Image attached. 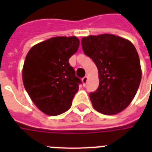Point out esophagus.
<instances>
[{
  "label": "esophagus",
  "mask_w": 152,
  "mask_h": 152,
  "mask_svg": "<svg viewBox=\"0 0 152 152\" xmlns=\"http://www.w3.org/2000/svg\"><path fill=\"white\" fill-rule=\"evenodd\" d=\"M88 76H84L83 79H82V82H83V84L84 86L87 84V83H88Z\"/></svg>",
  "instance_id": "esophagus-1"
}]
</instances>
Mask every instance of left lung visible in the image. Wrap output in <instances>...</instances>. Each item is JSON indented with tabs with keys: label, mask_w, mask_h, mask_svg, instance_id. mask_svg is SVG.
<instances>
[{
	"label": "left lung",
	"mask_w": 152,
	"mask_h": 152,
	"mask_svg": "<svg viewBox=\"0 0 152 152\" xmlns=\"http://www.w3.org/2000/svg\"><path fill=\"white\" fill-rule=\"evenodd\" d=\"M81 44L99 71V88L89 94L93 107L106 115L120 113L134 99L141 80L135 46L129 40L111 34L83 37Z\"/></svg>",
	"instance_id": "obj_1"
}]
</instances>
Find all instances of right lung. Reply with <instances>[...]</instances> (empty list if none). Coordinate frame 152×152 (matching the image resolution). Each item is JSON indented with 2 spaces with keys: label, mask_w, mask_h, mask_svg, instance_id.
Returning a JSON list of instances; mask_svg holds the SVG:
<instances>
[{
  "label": "right lung",
  "mask_w": 152,
  "mask_h": 152,
  "mask_svg": "<svg viewBox=\"0 0 152 152\" xmlns=\"http://www.w3.org/2000/svg\"><path fill=\"white\" fill-rule=\"evenodd\" d=\"M79 46L76 36L53 37L34 45L27 53L23 83L34 105L46 115H59L71 107L81 81L69 60Z\"/></svg>",
  "instance_id": "obj_1"
}]
</instances>
